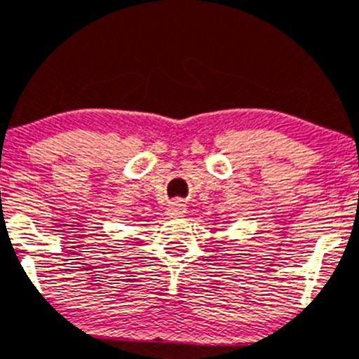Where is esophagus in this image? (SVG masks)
Here are the masks:
<instances>
[{
    "mask_svg": "<svg viewBox=\"0 0 359 359\" xmlns=\"http://www.w3.org/2000/svg\"><path fill=\"white\" fill-rule=\"evenodd\" d=\"M166 212L168 216H182L186 212V203H182V200H173L168 203Z\"/></svg>",
    "mask_w": 359,
    "mask_h": 359,
    "instance_id": "34e87169",
    "label": "esophagus"
}]
</instances>
